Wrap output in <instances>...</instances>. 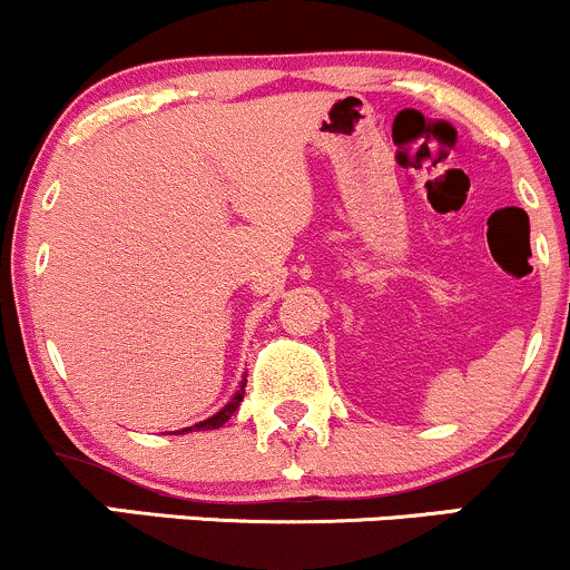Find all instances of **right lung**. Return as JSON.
Instances as JSON below:
<instances>
[{
	"label": "right lung",
	"instance_id": "add662e5",
	"mask_svg": "<svg viewBox=\"0 0 570 570\" xmlns=\"http://www.w3.org/2000/svg\"><path fill=\"white\" fill-rule=\"evenodd\" d=\"M245 385H247V380H242V385H239V390H236V395L232 401H228L226 406L220 409V412L217 414H213V417L209 420H204V423H196V425H190V428H183V431H175V433H190V431H209V428H220L223 423H228V420H232V414L236 412V409H239V404H242V399H245Z\"/></svg>",
	"mask_w": 570,
	"mask_h": 570
}]
</instances>
